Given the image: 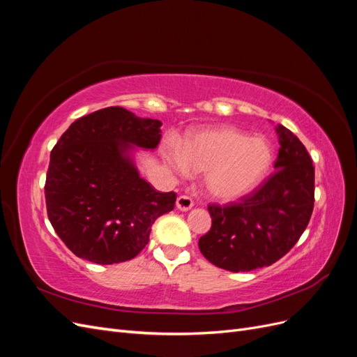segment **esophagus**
<instances>
[{
	"label": "esophagus",
	"mask_w": 357,
	"mask_h": 357,
	"mask_svg": "<svg viewBox=\"0 0 357 357\" xmlns=\"http://www.w3.org/2000/svg\"><path fill=\"white\" fill-rule=\"evenodd\" d=\"M176 205H177V208L180 211H188V210H190L193 207V201H192V198H189L186 195H180L177 198Z\"/></svg>",
	"instance_id": "1"
}]
</instances>
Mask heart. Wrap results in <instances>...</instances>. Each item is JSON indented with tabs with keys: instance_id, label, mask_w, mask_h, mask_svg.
<instances>
[{
	"instance_id": "b5f03b06",
	"label": "heart",
	"mask_w": 357,
	"mask_h": 357,
	"mask_svg": "<svg viewBox=\"0 0 357 357\" xmlns=\"http://www.w3.org/2000/svg\"><path fill=\"white\" fill-rule=\"evenodd\" d=\"M160 155L176 174L188 176L190 169L205 172V189L222 201L241 198L256 189L274 160L268 139L250 137L232 126L201 129L181 146L167 142Z\"/></svg>"
}]
</instances>
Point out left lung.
Returning <instances> with one entry per match:
<instances>
[{"mask_svg": "<svg viewBox=\"0 0 357 357\" xmlns=\"http://www.w3.org/2000/svg\"><path fill=\"white\" fill-rule=\"evenodd\" d=\"M277 169L250 195L210 204L211 228L199 238L205 259L232 273L273 265L301 238L314 208V167L305 146L283 125L275 128Z\"/></svg>", "mask_w": 357, "mask_h": 357, "instance_id": "8db88e82", "label": "left lung"}]
</instances>
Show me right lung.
<instances>
[{
	"label": "right lung",
	"mask_w": 357,
	"mask_h": 357,
	"mask_svg": "<svg viewBox=\"0 0 357 357\" xmlns=\"http://www.w3.org/2000/svg\"><path fill=\"white\" fill-rule=\"evenodd\" d=\"M160 121L107 107L73 122L50 153L46 176L49 220L70 250L86 261H129L149 243L152 225L174 208V192L160 193L139 177L131 149L153 150Z\"/></svg>",
	"instance_id": "add662e5"
}]
</instances>
